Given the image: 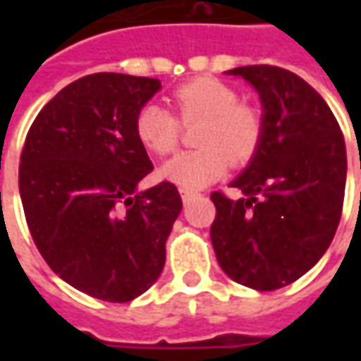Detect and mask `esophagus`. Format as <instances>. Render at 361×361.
<instances>
[{
    "instance_id": "34e87169",
    "label": "esophagus",
    "mask_w": 361,
    "mask_h": 361,
    "mask_svg": "<svg viewBox=\"0 0 361 361\" xmlns=\"http://www.w3.org/2000/svg\"><path fill=\"white\" fill-rule=\"evenodd\" d=\"M180 193H181V201H183V203H188V201H191V199L197 195L195 191H189V189H181Z\"/></svg>"
}]
</instances>
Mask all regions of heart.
I'll return each instance as SVG.
<instances>
[{"mask_svg": "<svg viewBox=\"0 0 361 361\" xmlns=\"http://www.w3.org/2000/svg\"><path fill=\"white\" fill-rule=\"evenodd\" d=\"M172 114L160 104L149 102L135 116V135L145 149L173 154L181 141V126H193L199 149L173 158L160 170L164 180L183 189H199L224 176L228 166H243L255 157L265 121L253 104L240 102L234 87L214 77H195L170 94Z\"/></svg>", "mask_w": 361, "mask_h": 361, "instance_id": "1", "label": "heart"}]
</instances>
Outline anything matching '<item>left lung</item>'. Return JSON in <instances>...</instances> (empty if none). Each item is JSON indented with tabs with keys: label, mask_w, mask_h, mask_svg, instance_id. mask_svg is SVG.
Segmentation results:
<instances>
[{
	"label": "left lung",
	"mask_w": 361,
	"mask_h": 361,
	"mask_svg": "<svg viewBox=\"0 0 361 361\" xmlns=\"http://www.w3.org/2000/svg\"><path fill=\"white\" fill-rule=\"evenodd\" d=\"M257 89L265 131L232 188L211 195V242L219 265L243 286L271 292L292 284L323 257L338 228L346 145L323 96L288 69L235 67Z\"/></svg>",
	"instance_id": "8db88e82"
}]
</instances>
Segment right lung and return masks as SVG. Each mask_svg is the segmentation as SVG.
<instances>
[{"label": "right lung", "instance_id": "add662e5", "mask_svg": "<svg viewBox=\"0 0 361 361\" xmlns=\"http://www.w3.org/2000/svg\"><path fill=\"white\" fill-rule=\"evenodd\" d=\"M158 89L149 77H81L40 110L20 152V201L40 255L104 302H131L157 282L181 212L170 181L137 193L152 162L135 116Z\"/></svg>", "mask_w": 361, "mask_h": 361}]
</instances>
